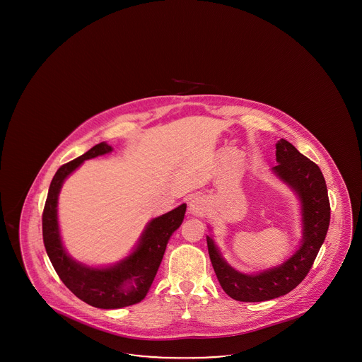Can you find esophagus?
Returning a JSON list of instances; mask_svg holds the SVG:
<instances>
[{"label": "esophagus", "instance_id": "esophagus-1", "mask_svg": "<svg viewBox=\"0 0 362 362\" xmlns=\"http://www.w3.org/2000/svg\"><path fill=\"white\" fill-rule=\"evenodd\" d=\"M189 210L194 216H204L207 211V202L201 197H194L189 199Z\"/></svg>", "mask_w": 362, "mask_h": 362}]
</instances>
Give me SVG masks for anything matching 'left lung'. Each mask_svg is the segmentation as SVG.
Wrapping results in <instances>:
<instances>
[{"instance_id":"8db88e82","label":"left lung","mask_w":362,"mask_h":362,"mask_svg":"<svg viewBox=\"0 0 362 362\" xmlns=\"http://www.w3.org/2000/svg\"><path fill=\"white\" fill-rule=\"evenodd\" d=\"M276 149L278 164L272 171L301 202L303 239L298 250L282 264L257 274H244L226 263L214 240L206 236L209 257L217 279L224 292L238 301H267L293 291L310 273L327 235L329 201L320 168L284 138L276 142Z\"/></svg>"}]
</instances>
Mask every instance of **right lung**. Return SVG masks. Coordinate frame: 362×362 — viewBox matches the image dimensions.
Wrapping results in <instances>:
<instances>
[{
    "instance_id": "obj_1",
    "label": "right lung",
    "mask_w": 362,
    "mask_h": 362,
    "mask_svg": "<svg viewBox=\"0 0 362 362\" xmlns=\"http://www.w3.org/2000/svg\"><path fill=\"white\" fill-rule=\"evenodd\" d=\"M111 151L108 144L100 142L84 155L59 167L52 177L42 216L43 243L57 274L80 300L102 310L129 307L145 298L164 257L167 243L183 223L187 207L183 204L153 218L142 232L134 251L112 266L90 267L70 258L59 235L57 213L59 191L65 179L86 160L107 155Z\"/></svg>"
}]
</instances>
